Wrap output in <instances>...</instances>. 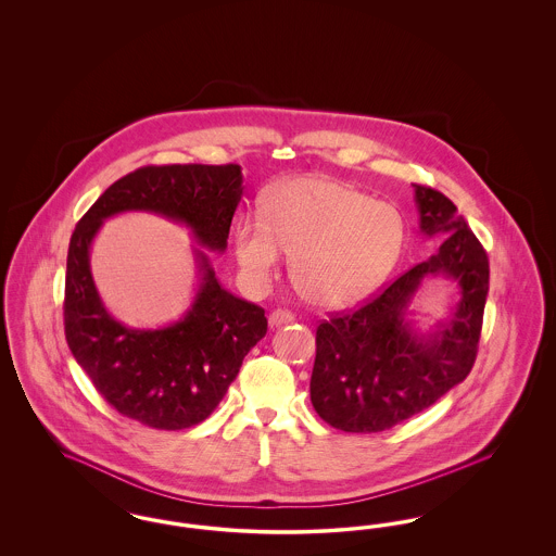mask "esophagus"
I'll return each mask as SVG.
<instances>
[{
    "mask_svg": "<svg viewBox=\"0 0 556 556\" xmlns=\"http://www.w3.org/2000/svg\"><path fill=\"white\" fill-rule=\"evenodd\" d=\"M293 320V315H291L290 311H281V308H277V311H273L270 313V317H268V325L275 329V327H281V325H288Z\"/></svg>",
    "mask_w": 556,
    "mask_h": 556,
    "instance_id": "1",
    "label": "esophagus"
}]
</instances>
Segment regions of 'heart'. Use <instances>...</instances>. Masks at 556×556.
I'll return each instance as SVG.
<instances>
[{"mask_svg": "<svg viewBox=\"0 0 556 556\" xmlns=\"http://www.w3.org/2000/svg\"><path fill=\"white\" fill-rule=\"evenodd\" d=\"M404 218L386 202L327 177H293L273 187L265 214L243 218L236 254L243 273L266 286L291 258V277L304 300L345 308L377 290L396 266Z\"/></svg>", "mask_w": 556, "mask_h": 556, "instance_id": "b5f03b06", "label": "heart"}]
</instances>
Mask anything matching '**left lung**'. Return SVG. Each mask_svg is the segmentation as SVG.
<instances>
[{
  "mask_svg": "<svg viewBox=\"0 0 556 556\" xmlns=\"http://www.w3.org/2000/svg\"><path fill=\"white\" fill-rule=\"evenodd\" d=\"M413 187L421 233L442 241L435 254L358 311L318 325L311 400L325 424L348 433H377L410 419L465 381L476 363L488 256L444 193ZM427 278L450 280L457 300L448 318L421 332L409 304Z\"/></svg>",
  "mask_w": 556,
  "mask_h": 556,
  "instance_id": "8db88e82",
  "label": "left lung"
}]
</instances>
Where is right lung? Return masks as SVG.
Instances as JSON below:
<instances>
[{"mask_svg":"<svg viewBox=\"0 0 556 556\" xmlns=\"http://www.w3.org/2000/svg\"><path fill=\"white\" fill-rule=\"evenodd\" d=\"M241 166H143L108 187L77 223L66 258V342L96 390L132 421L177 431L202 424L266 333L265 311L225 290L208 252L223 254L243 195ZM148 211L190 229L199 288L185 317L135 330L109 315L90 275V243L108 217Z\"/></svg>","mask_w":556,"mask_h":556,"instance_id":"right-lung-1","label":"right lung"}]
</instances>
